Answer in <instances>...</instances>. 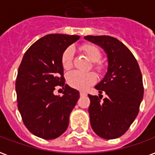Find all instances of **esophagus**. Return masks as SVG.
Returning <instances> with one entry per match:
<instances>
[{"label": "esophagus", "instance_id": "esophagus-1", "mask_svg": "<svg viewBox=\"0 0 155 155\" xmlns=\"http://www.w3.org/2000/svg\"><path fill=\"white\" fill-rule=\"evenodd\" d=\"M80 96H84V95H87V93L84 92V91H80Z\"/></svg>", "mask_w": 155, "mask_h": 155}]
</instances>
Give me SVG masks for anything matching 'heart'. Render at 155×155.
<instances>
[{"label":"heart","instance_id":"heart-1","mask_svg":"<svg viewBox=\"0 0 155 155\" xmlns=\"http://www.w3.org/2000/svg\"><path fill=\"white\" fill-rule=\"evenodd\" d=\"M82 50L84 51L87 56L93 62V67L98 71L104 70V65L99 62L101 59V51L96 46L93 45H84L82 46ZM73 59V49L72 48H68L64 51L61 57V64L65 70H68L72 66ZM68 84L73 88L78 90H86L90 86L93 85L97 81V76L94 72H81V71H73L68 73L67 76Z\"/></svg>","mask_w":155,"mask_h":155}]
</instances>
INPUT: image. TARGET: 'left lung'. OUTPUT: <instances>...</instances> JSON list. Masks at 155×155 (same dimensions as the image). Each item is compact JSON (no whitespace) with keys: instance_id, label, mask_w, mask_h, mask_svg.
I'll use <instances>...</instances> for the list:
<instances>
[{"instance_id":"obj_1","label":"left lung","mask_w":155,"mask_h":155,"mask_svg":"<svg viewBox=\"0 0 155 155\" xmlns=\"http://www.w3.org/2000/svg\"><path fill=\"white\" fill-rule=\"evenodd\" d=\"M84 39L99 45L107 56V71L95 87L107 95L103 101L88 95L91 128L105 139L122 136L139 111L143 97V76L131 51L121 41L110 36H87Z\"/></svg>"}]
</instances>
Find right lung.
<instances>
[{"instance_id":"1","label":"right lung","mask_w":155,"mask_h":155,"mask_svg":"<svg viewBox=\"0 0 155 155\" xmlns=\"http://www.w3.org/2000/svg\"><path fill=\"white\" fill-rule=\"evenodd\" d=\"M80 36L48 34L39 39L25 53L16 80L17 107L24 124L34 135L54 139L67 130L69 115L80 92L65 84L61 57ZM56 86L65 88L55 96Z\"/></svg>"}]
</instances>
